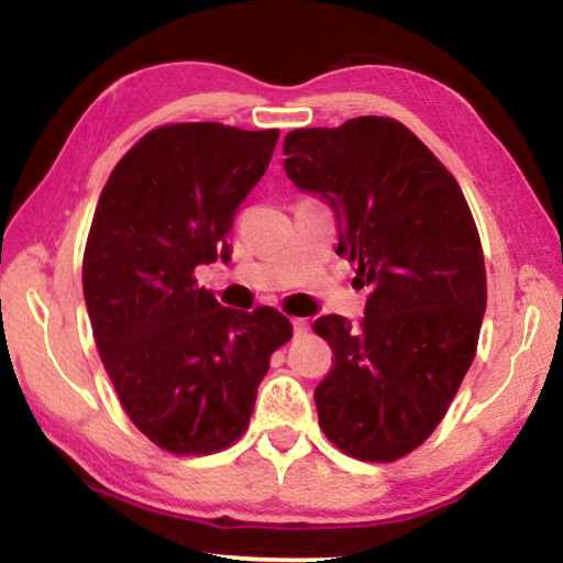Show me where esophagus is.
I'll list each match as a JSON object with an SVG mask.
<instances>
[{"mask_svg":"<svg viewBox=\"0 0 563 563\" xmlns=\"http://www.w3.org/2000/svg\"><path fill=\"white\" fill-rule=\"evenodd\" d=\"M292 331H296V336H303L308 331V321L306 319H292Z\"/></svg>","mask_w":563,"mask_h":563,"instance_id":"obj_1","label":"esophagus"}]
</instances>
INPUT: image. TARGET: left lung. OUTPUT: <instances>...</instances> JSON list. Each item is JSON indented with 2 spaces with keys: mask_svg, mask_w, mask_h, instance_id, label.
Masks as SVG:
<instances>
[{
  "mask_svg": "<svg viewBox=\"0 0 563 563\" xmlns=\"http://www.w3.org/2000/svg\"><path fill=\"white\" fill-rule=\"evenodd\" d=\"M285 173L336 213L339 255L372 292L364 319L321 316L334 352L316 387L319 426L362 462H395L431 437L477 352L487 306L472 211L439 157L390 117L292 130Z\"/></svg>",
  "mask_w": 563,
  "mask_h": 563,
  "instance_id": "1",
  "label": "left lung"
}]
</instances>
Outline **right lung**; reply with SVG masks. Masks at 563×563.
Instances as JSON below:
<instances>
[{"label":"right lung","instance_id":"right-lung-1","mask_svg":"<svg viewBox=\"0 0 563 563\" xmlns=\"http://www.w3.org/2000/svg\"><path fill=\"white\" fill-rule=\"evenodd\" d=\"M278 130L180 122L147 132L109 176L84 252V298L130 421L170 454H213L247 429L271 354L292 336L275 308H224L196 267L229 260L234 213Z\"/></svg>","mask_w":563,"mask_h":563}]
</instances>
